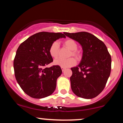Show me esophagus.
<instances>
[{
	"label": "esophagus",
	"mask_w": 123,
	"mask_h": 123,
	"mask_svg": "<svg viewBox=\"0 0 123 123\" xmlns=\"http://www.w3.org/2000/svg\"><path fill=\"white\" fill-rule=\"evenodd\" d=\"M65 68H63V67H61V69H62V72H63L65 70Z\"/></svg>",
	"instance_id": "1"
}]
</instances>
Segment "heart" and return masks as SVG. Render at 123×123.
<instances>
[{"label": "heart", "instance_id": "1", "mask_svg": "<svg viewBox=\"0 0 123 123\" xmlns=\"http://www.w3.org/2000/svg\"><path fill=\"white\" fill-rule=\"evenodd\" d=\"M63 45L70 50H71L70 56L73 55L76 58H80V54L78 51H77V44L76 43L75 41L72 39H67L63 42ZM59 50H60L59 43L57 42H54L50 46V49H49V53L52 57L54 58H56L58 56ZM76 63V61L75 59L72 57L68 59L58 58L55 60L54 61V63L55 65L63 68L70 67V66L74 65Z\"/></svg>", "mask_w": 123, "mask_h": 123}]
</instances>
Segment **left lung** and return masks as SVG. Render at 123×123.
Returning <instances> with one entry per match:
<instances>
[{"label":"left lung","instance_id":"obj_1","mask_svg":"<svg viewBox=\"0 0 123 123\" xmlns=\"http://www.w3.org/2000/svg\"><path fill=\"white\" fill-rule=\"evenodd\" d=\"M63 33L78 42L83 50L80 63L71 68L72 90L80 98H95L105 88L111 74V60L106 46L104 42L88 32Z\"/></svg>","mask_w":123,"mask_h":123}]
</instances>
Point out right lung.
<instances>
[{"instance_id":"1","label":"right lung","mask_w":123,"mask_h":123,"mask_svg":"<svg viewBox=\"0 0 123 123\" xmlns=\"http://www.w3.org/2000/svg\"><path fill=\"white\" fill-rule=\"evenodd\" d=\"M62 37H66L62 33L39 32L18 47L14 60L15 77L22 90L32 98H45L55 90L61 68L58 65L43 67L53 61L49 53L51 44Z\"/></svg>"}]
</instances>
